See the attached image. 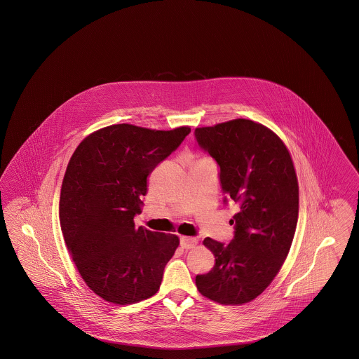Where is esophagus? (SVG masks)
Instances as JSON below:
<instances>
[{
    "instance_id": "esophagus-1",
    "label": "esophagus",
    "mask_w": 359,
    "mask_h": 359,
    "mask_svg": "<svg viewBox=\"0 0 359 359\" xmlns=\"http://www.w3.org/2000/svg\"><path fill=\"white\" fill-rule=\"evenodd\" d=\"M196 245H197V238L195 237H182L180 238V246L183 249H194Z\"/></svg>"
}]
</instances>
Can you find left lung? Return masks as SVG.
Returning <instances> with one entry per match:
<instances>
[{
    "instance_id": "8db88e82",
    "label": "left lung",
    "mask_w": 359,
    "mask_h": 359,
    "mask_svg": "<svg viewBox=\"0 0 359 359\" xmlns=\"http://www.w3.org/2000/svg\"><path fill=\"white\" fill-rule=\"evenodd\" d=\"M195 138L219 167L224 204L239 205L230 243L204 239L216 263L196 285L219 304H245L270 285L291 248L299 216L294 163L282 140L254 121L197 128Z\"/></svg>"
}]
</instances>
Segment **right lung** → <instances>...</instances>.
Segmentation results:
<instances>
[{"instance_id": "1", "label": "right lung", "mask_w": 359, "mask_h": 359, "mask_svg": "<svg viewBox=\"0 0 359 359\" xmlns=\"http://www.w3.org/2000/svg\"><path fill=\"white\" fill-rule=\"evenodd\" d=\"M191 133L129 123L88 135L67 165L59 217L67 249L88 287L114 304L156 294L179 238L135 228L147 177Z\"/></svg>"}]
</instances>
